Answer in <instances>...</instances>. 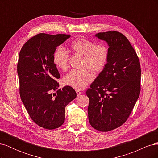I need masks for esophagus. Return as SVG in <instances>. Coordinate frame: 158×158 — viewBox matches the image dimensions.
<instances>
[{
    "mask_svg": "<svg viewBox=\"0 0 158 158\" xmlns=\"http://www.w3.org/2000/svg\"><path fill=\"white\" fill-rule=\"evenodd\" d=\"M76 94H77V95H78V96H79V95H81V94H82V92H81L80 91H79V90H76Z\"/></svg>",
    "mask_w": 158,
    "mask_h": 158,
    "instance_id": "esophagus-1",
    "label": "esophagus"
}]
</instances>
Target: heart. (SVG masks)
<instances>
[{"label":"heart","instance_id":"obj_1","mask_svg":"<svg viewBox=\"0 0 158 158\" xmlns=\"http://www.w3.org/2000/svg\"><path fill=\"white\" fill-rule=\"evenodd\" d=\"M68 49L72 53L82 56V67H86L94 73H100L106 67L109 56L108 48L106 45H95L92 41L80 38L72 42ZM52 60L59 70L65 71L68 69L69 55L62 47L55 51ZM93 77L92 73L86 69L74 70L65 76L63 83L76 89L81 90L87 87Z\"/></svg>","mask_w":158,"mask_h":158}]
</instances>
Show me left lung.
<instances>
[{"label": "left lung", "mask_w": 158, "mask_h": 158, "mask_svg": "<svg viewBox=\"0 0 158 158\" xmlns=\"http://www.w3.org/2000/svg\"><path fill=\"white\" fill-rule=\"evenodd\" d=\"M108 45L106 67L86 91L88 118L102 132L115 129L127 120L140 92L141 69L136 52L127 38L118 31L95 35Z\"/></svg>", "instance_id": "1"}]
</instances>
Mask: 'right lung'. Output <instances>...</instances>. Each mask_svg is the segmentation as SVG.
Instances as JSON below:
<instances>
[{"label": "right lung", "instance_id": "right-lung-1", "mask_svg": "<svg viewBox=\"0 0 158 158\" xmlns=\"http://www.w3.org/2000/svg\"><path fill=\"white\" fill-rule=\"evenodd\" d=\"M70 37L40 33L28 40L19 54L17 71L22 103L32 120L49 130L63 125L65 107L77 95L72 87L58 89L56 80L60 74L52 60L56 47Z\"/></svg>", "mask_w": 158, "mask_h": 158}]
</instances>
